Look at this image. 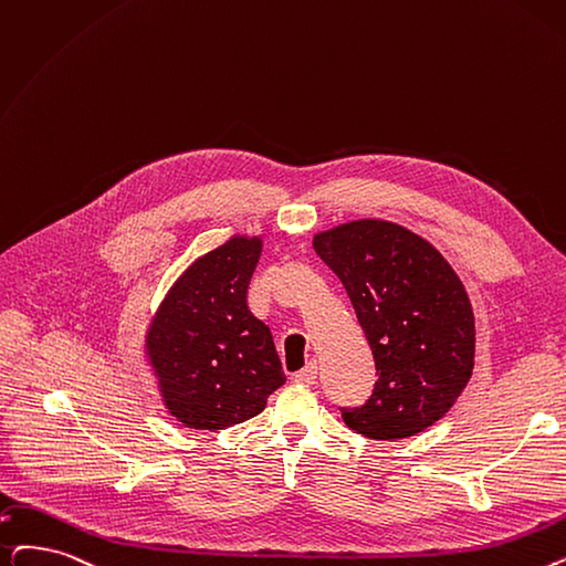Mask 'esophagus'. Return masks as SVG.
<instances>
[{
    "mask_svg": "<svg viewBox=\"0 0 566 566\" xmlns=\"http://www.w3.org/2000/svg\"><path fill=\"white\" fill-rule=\"evenodd\" d=\"M293 381L303 384V386H312L316 381V363H307L303 370H298L296 375H293Z\"/></svg>",
    "mask_w": 566,
    "mask_h": 566,
    "instance_id": "obj_1",
    "label": "esophagus"
}]
</instances>
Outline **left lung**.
<instances>
[{
  "label": "left lung",
  "mask_w": 566,
  "mask_h": 566,
  "mask_svg": "<svg viewBox=\"0 0 566 566\" xmlns=\"http://www.w3.org/2000/svg\"><path fill=\"white\" fill-rule=\"evenodd\" d=\"M314 252L349 293L379 379L342 419L370 439H405L444 416L474 370V312L434 244L386 219L316 233Z\"/></svg>",
  "instance_id": "obj_1"
}]
</instances>
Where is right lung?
Returning <instances> with one entry per match:
<instances>
[{
    "mask_svg": "<svg viewBox=\"0 0 566 566\" xmlns=\"http://www.w3.org/2000/svg\"><path fill=\"white\" fill-rule=\"evenodd\" d=\"M261 235H231L168 289L145 333V358L170 416L224 430L265 409L284 381L270 328L248 305Z\"/></svg>",
    "mask_w": 566,
    "mask_h": 566,
    "instance_id": "right-lung-1",
    "label": "right lung"
}]
</instances>
